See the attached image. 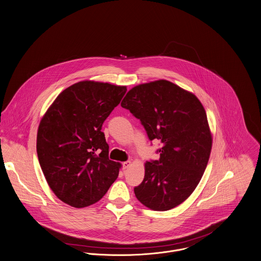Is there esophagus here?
<instances>
[{"label":"esophagus","instance_id":"esophagus-1","mask_svg":"<svg viewBox=\"0 0 261 261\" xmlns=\"http://www.w3.org/2000/svg\"><path fill=\"white\" fill-rule=\"evenodd\" d=\"M130 166H132V162H130V161H127V162H124V163H123L122 167H123V169H126L127 167H129Z\"/></svg>","mask_w":261,"mask_h":261}]
</instances>
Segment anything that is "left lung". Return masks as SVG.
Here are the masks:
<instances>
[{
    "label": "left lung",
    "mask_w": 261,
    "mask_h": 261,
    "mask_svg": "<svg viewBox=\"0 0 261 261\" xmlns=\"http://www.w3.org/2000/svg\"><path fill=\"white\" fill-rule=\"evenodd\" d=\"M120 106L141 119L148 139L162 142L160 161L144 164L137 198L156 212L188 199L199 184L213 147L205 110L197 96L177 85L158 80L130 89Z\"/></svg>",
    "instance_id": "left-lung-1"
}]
</instances>
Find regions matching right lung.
<instances>
[{
	"label": "right lung",
	"instance_id": "right-lung-1",
	"mask_svg": "<svg viewBox=\"0 0 261 261\" xmlns=\"http://www.w3.org/2000/svg\"><path fill=\"white\" fill-rule=\"evenodd\" d=\"M125 92V86L75 83L56 97L40 121V166L50 190L72 207L98 201L119 175L121 165L109 159L101 125Z\"/></svg>",
	"mask_w": 261,
	"mask_h": 261
}]
</instances>
